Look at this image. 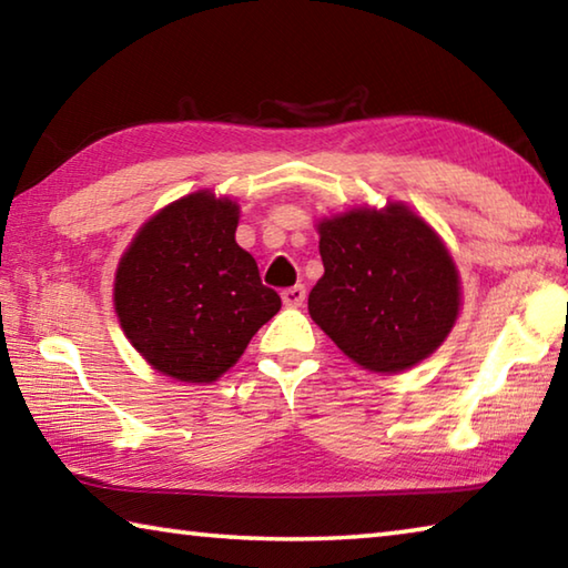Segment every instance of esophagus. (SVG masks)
Wrapping results in <instances>:
<instances>
[{
  "mask_svg": "<svg viewBox=\"0 0 568 568\" xmlns=\"http://www.w3.org/2000/svg\"><path fill=\"white\" fill-rule=\"evenodd\" d=\"M283 303L287 307H301L305 303V287L303 285H293V287H285V291L281 293Z\"/></svg>",
  "mask_w": 568,
  "mask_h": 568,
  "instance_id": "1",
  "label": "esophagus"
}]
</instances>
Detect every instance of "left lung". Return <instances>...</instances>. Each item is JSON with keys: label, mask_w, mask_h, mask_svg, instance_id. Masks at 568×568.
I'll use <instances>...</instances> for the list:
<instances>
[{"label": "left lung", "mask_w": 568, "mask_h": 568, "mask_svg": "<svg viewBox=\"0 0 568 568\" xmlns=\"http://www.w3.org/2000/svg\"><path fill=\"white\" fill-rule=\"evenodd\" d=\"M325 273L307 297L315 325L363 371L400 373L454 331V255L406 203L358 205L318 220Z\"/></svg>", "instance_id": "1"}]
</instances>
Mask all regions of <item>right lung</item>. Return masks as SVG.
<instances>
[{"label":"right lung","instance_id":"obj_1","mask_svg":"<svg viewBox=\"0 0 568 568\" xmlns=\"http://www.w3.org/2000/svg\"><path fill=\"white\" fill-rule=\"evenodd\" d=\"M240 205L197 190L158 210L114 271V313L162 376L213 383L281 311L255 257L235 243Z\"/></svg>","mask_w":568,"mask_h":568}]
</instances>
